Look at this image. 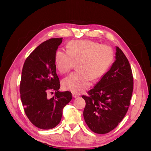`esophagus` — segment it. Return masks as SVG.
<instances>
[{"mask_svg": "<svg viewBox=\"0 0 151 151\" xmlns=\"http://www.w3.org/2000/svg\"><path fill=\"white\" fill-rule=\"evenodd\" d=\"M72 96L74 97V98H77V97L79 96V95L78 94H77V93H72Z\"/></svg>", "mask_w": 151, "mask_h": 151, "instance_id": "esophagus-1", "label": "esophagus"}]
</instances>
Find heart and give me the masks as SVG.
I'll list each match as a JSON object with an SVG mask.
<instances>
[{
  "label": "heart",
  "mask_w": 151,
  "mask_h": 151,
  "mask_svg": "<svg viewBox=\"0 0 151 151\" xmlns=\"http://www.w3.org/2000/svg\"><path fill=\"white\" fill-rule=\"evenodd\" d=\"M112 48L91 40H72L67 45V52L58 50L56 63L61 73L68 72L73 63L78 61V70L63 81V85L74 93H81L91 85L93 78L102 77L113 60Z\"/></svg>",
  "instance_id": "1"
}]
</instances>
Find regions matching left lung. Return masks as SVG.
Here are the masks:
<instances>
[{
  "label": "left lung",
  "instance_id": "left-lung-1",
  "mask_svg": "<svg viewBox=\"0 0 151 151\" xmlns=\"http://www.w3.org/2000/svg\"><path fill=\"white\" fill-rule=\"evenodd\" d=\"M134 79L129 60L116 47V60L89 96L83 95L86 124L94 133L107 134L124 118L130 104Z\"/></svg>",
  "mask_w": 151,
  "mask_h": 151
}]
</instances>
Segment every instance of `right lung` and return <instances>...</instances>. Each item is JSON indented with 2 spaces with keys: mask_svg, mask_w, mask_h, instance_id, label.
Masks as SVG:
<instances>
[{
  "mask_svg": "<svg viewBox=\"0 0 151 151\" xmlns=\"http://www.w3.org/2000/svg\"><path fill=\"white\" fill-rule=\"evenodd\" d=\"M62 38L45 41L27 57L22 70L21 99L27 117L41 129L48 130L60 123L62 111L72 99L70 91L60 92L55 55ZM54 93L52 98L49 93Z\"/></svg>",
  "mask_w": 151,
  "mask_h": 151,
  "instance_id": "1",
  "label": "right lung"
}]
</instances>
